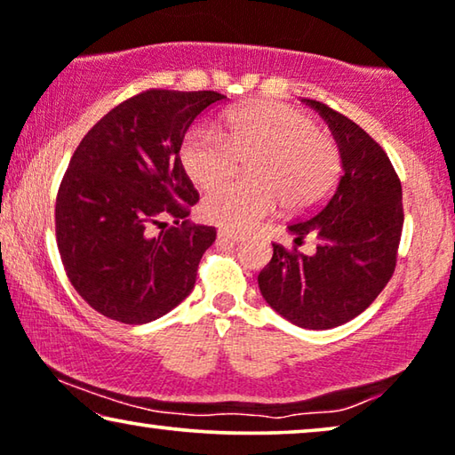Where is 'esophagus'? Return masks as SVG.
<instances>
[{
    "mask_svg": "<svg viewBox=\"0 0 455 455\" xmlns=\"http://www.w3.org/2000/svg\"><path fill=\"white\" fill-rule=\"evenodd\" d=\"M243 236L239 233H233V230H219V241L222 243H239Z\"/></svg>",
    "mask_w": 455,
    "mask_h": 455,
    "instance_id": "obj_1",
    "label": "esophagus"
}]
</instances>
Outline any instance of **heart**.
Listing matches in <instances>:
<instances>
[{
    "label": "heart",
    "instance_id": "heart-1",
    "mask_svg": "<svg viewBox=\"0 0 455 455\" xmlns=\"http://www.w3.org/2000/svg\"><path fill=\"white\" fill-rule=\"evenodd\" d=\"M247 162L249 181H227L202 200V216L228 230H247L286 210L317 206L340 175L334 138L309 115L284 102L259 100L233 108L220 130L197 124L179 146V163L189 181L208 189Z\"/></svg>",
    "mask_w": 455,
    "mask_h": 455
}]
</instances>
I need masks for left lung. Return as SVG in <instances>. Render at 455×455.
I'll return each instance as SVG.
<instances>
[{"label": "left lung", "instance_id": "1", "mask_svg": "<svg viewBox=\"0 0 455 455\" xmlns=\"http://www.w3.org/2000/svg\"><path fill=\"white\" fill-rule=\"evenodd\" d=\"M331 130L342 175L328 200L289 225L299 244L318 241L311 256L272 243L274 255L259 272L266 303L299 328L330 330L373 303L395 270L404 225L402 185L379 144L353 119L323 102L303 99Z\"/></svg>", "mask_w": 455, "mask_h": 455}]
</instances>
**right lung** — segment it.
Listing matches in <instances>:
<instances>
[{
    "instance_id": "obj_1",
    "label": "right lung",
    "mask_w": 455,
    "mask_h": 455,
    "mask_svg": "<svg viewBox=\"0 0 455 455\" xmlns=\"http://www.w3.org/2000/svg\"><path fill=\"white\" fill-rule=\"evenodd\" d=\"M225 99L152 88L111 108L76 148L57 191V247L69 283L100 315L148 323L194 289L216 228L183 220L200 196L179 146L196 117ZM152 226L167 228L152 235Z\"/></svg>"
}]
</instances>
